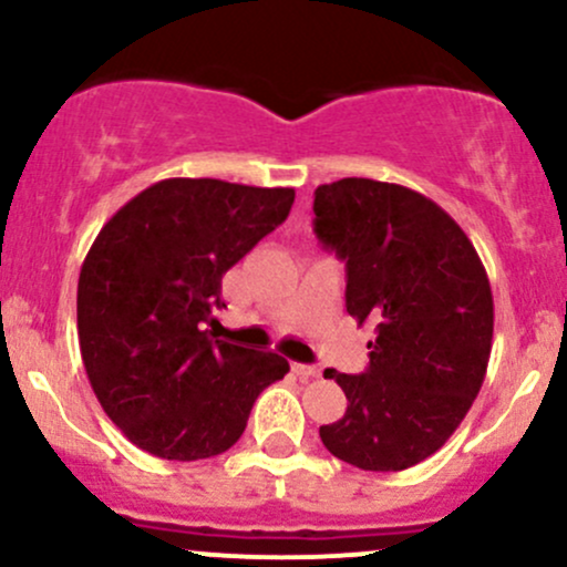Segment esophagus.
Here are the masks:
<instances>
[{
	"label": "esophagus",
	"mask_w": 567,
	"mask_h": 567,
	"mask_svg": "<svg viewBox=\"0 0 567 567\" xmlns=\"http://www.w3.org/2000/svg\"><path fill=\"white\" fill-rule=\"evenodd\" d=\"M293 374L301 379H315V377H320V369H317V365H307V363H293Z\"/></svg>",
	"instance_id": "esophagus-1"
}]
</instances>
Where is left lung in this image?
I'll list each match as a JSON object with an SVG mask.
<instances>
[{
    "mask_svg": "<svg viewBox=\"0 0 567 567\" xmlns=\"http://www.w3.org/2000/svg\"><path fill=\"white\" fill-rule=\"evenodd\" d=\"M315 234L347 264V312L371 320L369 369L339 374V422L320 427L333 457L403 471L446 444L482 390L493 350V290L465 236L412 188L344 177L315 190Z\"/></svg>",
    "mask_w": 567,
    "mask_h": 567,
    "instance_id": "left-lung-1",
    "label": "left lung"
}]
</instances>
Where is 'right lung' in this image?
I'll return each instance as SVG.
<instances>
[{
	"mask_svg": "<svg viewBox=\"0 0 567 567\" xmlns=\"http://www.w3.org/2000/svg\"><path fill=\"white\" fill-rule=\"evenodd\" d=\"M293 188L161 179L104 223L78 282L85 374L107 416L155 457L223 455L255 398L290 371L277 352L213 339L223 274L293 207Z\"/></svg>",
	"mask_w": 567,
	"mask_h": 567,
	"instance_id": "right-lung-1",
	"label": "right lung"
}]
</instances>
